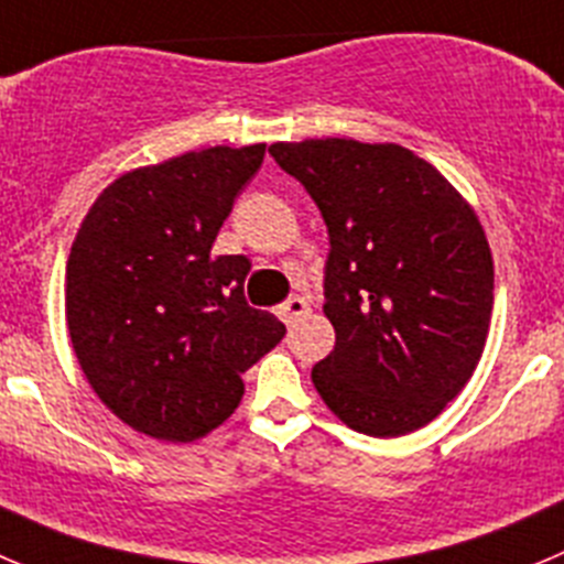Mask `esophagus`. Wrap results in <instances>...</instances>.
Listing matches in <instances>:
<instances>
[{"instance_id": "obj_1", "label": "esophagus", "mask_w": 564, "mask_h": 564, "mask_svg": "<svg viewBox=\"0 0 564 564\" xmlns=\"http://www.w3.org/2000/svg\"><path fill=\"white\" fill-rule=\"evenodd\" d=\"M303 314H308V303L303 297H297V294L289 297L283 306H278V317H281L286 325H294Z\"/></svg>"}]
</instances>
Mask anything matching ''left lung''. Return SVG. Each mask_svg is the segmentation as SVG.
Masks as SVG:
<instances>
[{
	"label": "left lung",
	"mask_w": 564,
	"mask_h": 564,
	"mask_svg": "<svg viewBox=\"0 0 564 564\" xmlns=\"http://www.w3.org/2000/svg\"><path fill=\"white\" fill-rule=\"evenodd\" d=\"M328 225L325 317L336 345L312 381L367 436L429 425L465 389L492 317V252L448 177L401 144L278 141Z\"/></svg>",
	"instance_id": "obj_1"
}]
</instances>
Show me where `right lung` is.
<instances>
[{
	"label": "right lung",
	"mask_w": 564,
	"mask_h": 564,
	"mask_svg": "<svg viewBox=\"0 0 564 564\" xmlns=\"http://www.w3.org/2000/svg\"><path fill=\"white\" fill-rule=\"evenodd\" d=\"M267 144L205 147L135 166L102 188L66 261V325L99 401L139 434L203 440L283 339L245 303V256L210 247Z\"/></svg>",
	"instance_id": "right-lung-1"
}]
</instances>
